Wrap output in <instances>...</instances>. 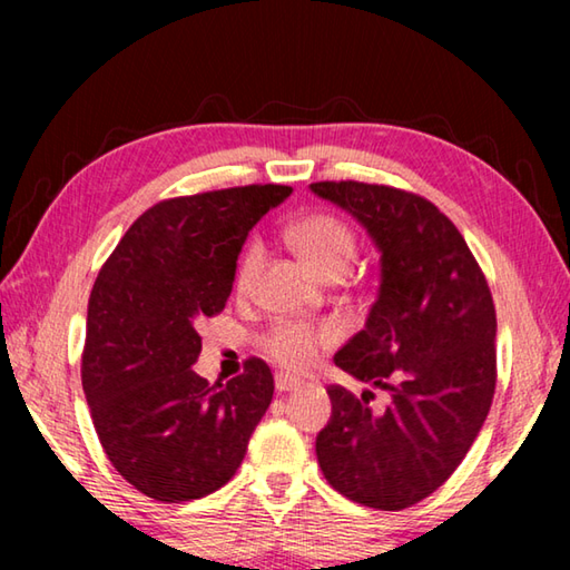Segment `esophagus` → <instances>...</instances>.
<instances>
[{"mask_svg":"<svg viewBox=\"0 0 570 570\" xmlns=\"http://www.w3.org/2000/svg\"><path fill=\"white\" fill-rule=\"evenodd\" d=\"M274 382H276V390L278 392H292V390L298 387V384H302L296 377H292V374H286V372H278L276 377H274Z\"/></svg>","mask_w":570,"mask_h":570,"instance_id":"esophagus-1","label":"esophagus"}]
</instances>
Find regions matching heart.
<instances>
[{
    "mask_svg": "<svg viewBox=\"0 0 570 570\" xmlns=\"http://www.w3.org/2000/svg\"><path fill=\"white\" fill-rule=\"evenodd\" d=\"M288 240L298 250V256L314 268L316 274L334 276L346 274L350 268L356 240L352 228L330 214H312L288 228ZM264 264V244L262 240H250L236 268V286L240 292L254 286L258 272ZM334 324H306V322H292L282 320L276 322L264 336V350L268 356H274L278 364L288 366V370H306L314 364L322 350L336 342Z\"/></svg>",
    "mask_w": 570,
    "mask_h": 570,
    "instance_id": "b5f03b06",
    "label": "heart"
}]
</instances>
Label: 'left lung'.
I'll return each mask as SVG.
<instances>
[{
  "label": "left lung",
  "instance_id": "left-lung-1",
  "mask_svg": "<svg viewBox=\"0 0 570 570\" xmlns=\"http://www.w3.org/2000/svg\"><path fill=\"white\" fill-rule=\"evenodd\" d=\"M312 193L362 224L380 250V288L334 364L387 390L384 410L330 387L332 417L316 435L324 478L354 503L402 510L445 482L468 455L495 392V306L465 238L414 193L356 180Z\"/></svg>",
  "mask_w": 570,
  "mask_h": 570
}]
</instances>
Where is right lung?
<instances>
[{"mask_svg":"<svg viewBox=\"0 0 570 570\" xmlns=\"http://www.w3.org/2000/svg\"><path fill=\"white\" fill-rule=\"evenodd\" d=\"M288 196L268 183L163 200L95 278L82 390L105 455L142 495L183 503L224 488L272 404L262 360L226 384L193 372L196 322L224 312L248 230Z\"/></svg>","mask_w":570,"mask_h":570,"instance_id":"1","label":"right lung"}]
</instances>
